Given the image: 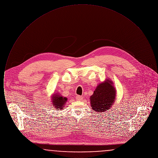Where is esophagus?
Here are the masks:
<instances>
[{"mask_svg": "<svg viewBox=\"0 0 158 158\" xmlns=\"http://www.w3.org/2000/svg\"><path fill=\"white\" fill-rule=\"evenodd\" d=\"M76 99L78 100V101H81L83 99V97L82 96H80V95H77L76 96Z\"/></svg>", "mask_w": 158, "mask_h": 158, "instance_id": "34e87169", "label": "esophagus"}]
</instances>
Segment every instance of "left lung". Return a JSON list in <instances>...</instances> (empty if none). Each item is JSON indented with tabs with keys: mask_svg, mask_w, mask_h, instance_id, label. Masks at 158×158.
Listing matches in <instances>:
<instances>
[{
	"mask_svg": "<svg viewBox=\"0 0 158 158\" xmlns=\"http://www.w3.org/2000/svg\"><path fill=\"white\" fill-rule=\"evenodd\" d=\"M99 85L90 97L92 108L97 112H104L110 108L115 98V89L111 82L106 80Z\"/></svg>",
	"mask_w": 158,
	"mask_h": 158,
	"instance_id": "left-lung-1",
	"label": "left lung"
}]
</instances>
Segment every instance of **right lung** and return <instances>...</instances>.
I'll use <instances>...</instances> for the list:
<instances>
[{
	"instance_id": "1",
	"label": "right lung",
	"mask_w": 158,
	"mask_h": 158,
	"mask_svg": "<svg viewBox=\"0 0 158 158\" xmlns=\"http://www.w3.org/2000/svg\"><path fill=\"white\" fill-rule=\"evenodd\" d=\"M53 104L56 109H62L65 105L68 98L64 97L59 94L54 95L53 97Z\"/></svg>"
}]
</instances>
